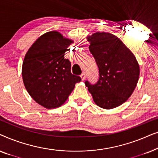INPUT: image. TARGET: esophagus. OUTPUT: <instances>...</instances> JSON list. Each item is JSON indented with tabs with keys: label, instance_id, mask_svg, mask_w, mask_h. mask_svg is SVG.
<instances>
[{
	"label": "esophagus",
	"instance_id": "1",
	"mask_svg": "<svg viewBox=\"0 0 158 158\" xmlns=\"http://www.w3.org/2000/svg\"><path fill=\"white\" fill-rule=\"evenodd\" d=\"M81 77L82 81H84V80L85 79V73H82V74L81 75Z\"/></svg>",
	"mask_w": 158,
	"mask_h": 158
}]
</instances>
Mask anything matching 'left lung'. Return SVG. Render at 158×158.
<instances>
[{"instance_id":"left-lung-1","label":"left lung","mask_w":158,"mask_h":158,"mask_svg":"<svg viewBox=\"0 0 158 158\" xmlns=\"http://www.w3.org/2000/svg\"><path fill=\"white\" fill-rule=\"evenodd\" d=\"M89 50L99 70L96 84L85 82L94 102L106 109L124 103L137 86L139 66L134 54L114 34L96 32L88 36Z\"/></svg>"}]
</instances>
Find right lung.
<instances>
[{
    "instance_id": "add662e5",
    "label": "right lung",
    "mask_w": 158,
    "mask_h": 158,
    "mask_svg": "<svg viewBox=\"0 0 158 158\" xmlns=\"http://www.w3.org/2000/svg\"><path fill=\"white\" fill-rule=\"evenodd\" d=\"M73 41L60 32H47L36 40L26 54L22 77L31 98L46 109L65 102L81 77L71 73V63L64 52Z\"/></svg>"
}]
</instances>
